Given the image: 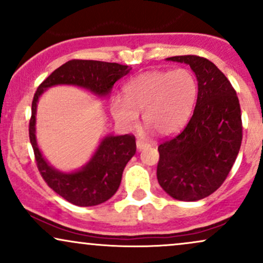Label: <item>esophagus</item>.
Returning <instances> with one entry per match:
<instances>
[{
  "mask_svg": "<svg viewBox=\"0 0 263 263\" xmlns=\"http://www.w3.org/2000/svg\"><path fill=\"white\" fill-rule=\"evenodd\" d=\"M136 144H137V148L140 149V151L143 149V148H146V147L149 146L148 142H144V141H142V140H137V142H136Z\"/></svg>",
  "mask_w": 263,
  "mask_h": 263,
  "instance_id": "1",
  "label": "esophagus"
}]
</instances>
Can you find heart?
Segmentation results:
<instances>
[{"instance_id":"obj_1","label":"heart","mask_w":263,"mask_h":263,"mask_svg":"<svg viewBox=\"0 0 263 263\" xmlns=\"http://www.w3.org/2000/svg\"><path fill=\"white\" fill-rule=\"evenodd\" d=\"M125 99L111 101V114L120 125L134 128L138 114L159 135L174 134L189 119L198 98V80L185 68L152 70L137 75L123 86Z\"/></svg>"}]
</instances>
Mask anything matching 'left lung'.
Returning a JSON list of instances; mask_svg holds the SVG:
<instances>
[{
	"mask_svg": "<svg viewBox=\"0 0 263 263\" xmlns=\"http://www.w3.org/2000/svg\"><path fill=\"white\" fill-rule=\"evenodd\" d=\"M185 63L197 75L198 99L189 122L158 146L157 179L177 200L209 197L230 173L242 141L236 91L214 63L198 55L167 58Z\"/></svg>",
	"mask_w": 263,
	"mask_h": 263,
	"instance_id": "1",
	"label": "left lung"
}]
</instances>
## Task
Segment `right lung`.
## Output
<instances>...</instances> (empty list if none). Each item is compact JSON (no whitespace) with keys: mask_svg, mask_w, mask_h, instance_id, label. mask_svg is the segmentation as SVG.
<instances>
[{"mask_svg":"<svg viewBox=\"0 0 263 263\" xmlns=\"http://www.w3.org/2000/svg\"><path fill=\"white\" fill-rule=\"evenodd\" d=\"M132 68L117 63L99 60H69L59 66L38 86L32 101L29 140L34 151L37 167L44 182L57 194L78 206H93L110 199L119 189L122 172L136 153L134 135L107 136L85 167L78 172L62 173L48 164L35 141V111L39 96L54 85H77L99 96H106L114 84Z\"/></svg>","mask_w":263,"mask_h":263,"instance_id":"right-lung-1","label":"right lung"}]
</instances>
